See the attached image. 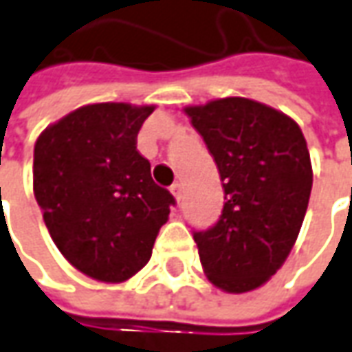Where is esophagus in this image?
<instances>
[{
  "instance_id": "1",
  "label": "esophagus",
  "mask_w": 352,
  "mask_h": 352,
  "mask_svg": "<svg viewBox=\"0 0 352 352\" xmlns=\"http://www.w3.org/2000/svg\"><path fill=\"white\" fill-rule=\"evenodd\" d=\"M171 195L175 196L177 200H181V196H183V186H181V183H173L171 185Z\"/></svg>"
}]
</instances>
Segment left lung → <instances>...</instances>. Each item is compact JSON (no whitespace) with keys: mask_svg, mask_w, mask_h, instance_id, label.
I'll return each instance as SVG.
<instances>
[{"mask_svg":"<svg viewBox=\"0 0 352 352\" xmlns=\"http://www.w3.org/2000/svg\"><path fill=\"white\" fill-rule=\"evenodd\" d=\"M223 183L221 216L195 231L208 279L227 293L264 285L295 245L312 190L307 140L291 117L246 98L185 109Z\"/></svg>","mask_w":352,"mask_h":352,"instance_id":"left-lung-1","label":"left lung"}]
</instances>
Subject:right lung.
Returning a JSON list of instances; mask_svg holds the SVG:
<instances>
[{
    "label": "right lung",
    "instance_id": "obj_1",
    "mask_svg": "<svg viewBox=\"0 0 352 352\" xmlns=\"http://www.w3.org/2000/svg\"><path fill=\"white\" fill-rule=\"evenodd\" d=\"M154 106L92 104L34 146V196L59 252L88 277L121 283L146 266L175 204L154 183L136 136Z\"/></svg>",
    "mask_w": 352,
    "mask_h": 352
}]
</instances>
